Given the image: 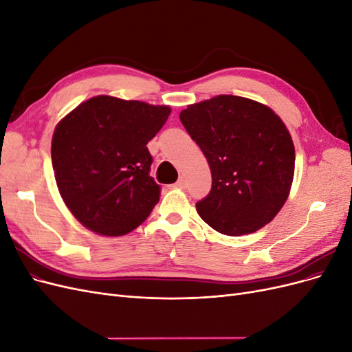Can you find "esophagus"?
<instances>
[{"label":"esophagus","mask_w":352,"mask_h":352,"mask_svg":"<svg viewBox=\"0 0 352 352\" xmlns=\"http://www.w3.org/2000/svg\"><path fill=\"white\" fill-rule=\"evenodd\" d=\"M175 186H176V188H180V189H185V188H186V179H185L184 176L179 177V180L175 184Z\"/></svg>","instance_id":"1"}]
</instances>
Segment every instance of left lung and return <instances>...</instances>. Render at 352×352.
<instances>
[{
  "label": "left lung",
  "mask_w": 352,
  "mask_h": 352,
  "mask_svg": "<svg viewBox=\"0 0 352 352\" xmlns=\"http://www.w3.org/2000/svg\"><path fill=\"white\" fill-rule=\"evenodd\" d=\"M211 170L210 194L197 202L199 217L228 236L257 232L289 195L295 148L289 131L267 105L217 95L180 113Z\"/></svg>",
  "instance_id": "1"
}]
</instances>
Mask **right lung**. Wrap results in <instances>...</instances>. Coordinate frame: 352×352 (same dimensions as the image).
Here are the masks:
<instances>
[{"label": "right lung", "instance_id": "right-lung-1", "mask_svg": "<svg viewBox=\"0 0 352 352\" xmlns=\"http://www.w3.org/2000/svg\"><path fill=\"white\" fill-rule=\"evenodd\" d=\"M170 111L167 105L98 95L57 124L51 142L56 182L85 228L122 236L150 216L162 188L150 176L146 144Z\"/></svg>", "mask_w": 352, "mask_h": 352}]
</instances>
